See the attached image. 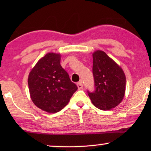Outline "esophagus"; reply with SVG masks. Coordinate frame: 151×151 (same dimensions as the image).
<instances>
[{"instance_id":"esophagus-1","label":"esophagus","mask_w":151,"mask_h":151,"mask_svg":"<svg viewBox=\"0 0 151 151\" xmlns=\"http://www.w3.org/2000/svg\"><path fill=\"white\" fill-rule=\"evenodd\" d=\"M77 86H78V89H82V87H83V84H82V81L78 82V83H77Z\"/></svg>"}]
</instances>
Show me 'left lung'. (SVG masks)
<instances>
[{
	"instance_id": "left-lung-1",
	"label": "left lung",
	"mask_w": 151,
	"mask_h": 151,
	"mask_svg": "<svg viewBox=\"0 0 151 151\" xmlns=\"http://www.w3.org/2000/svg\"><path fill=\"white\" fill-rule=\"evenodd\" d=\"M93 74L96 90L88 91L93 104L103 111L115 108L125 95L126 76L123 70L104 51L93 53Z\"/></svg>"
}]
</instances>
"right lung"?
Instances as JSON below:
<instances>
[{
  "instance_id": "add662e5",
  "label": "right lung",
  "mask_w": 151,
  "mask_h": 151,
  "mask_svg": "<svg viewBox=\"0 0 151 151\" xmlns=\"http://www.w3.org/2000/svg\"><path fill=\"white\" fill-rule=\"evenodd\" d=\"M60 53H47L29 74L31 99L38 108L47 113L61 111L78 89L60 65Z\"/></svg>"
}]
</instances>
